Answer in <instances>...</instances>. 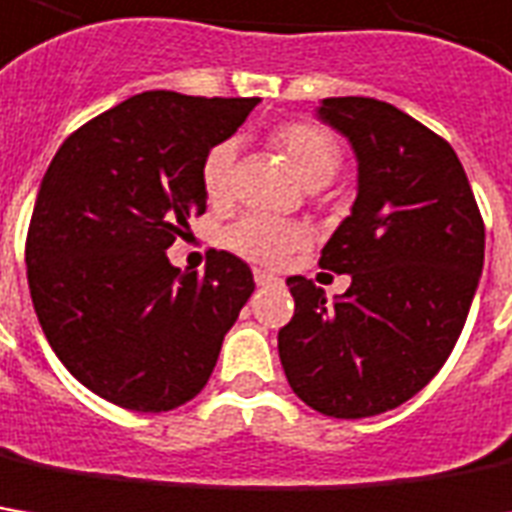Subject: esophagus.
<instances>
[{
	"instance_id": "34e87169",
	"label": "esophagus",
	"mask_w": 512,
	"mask_h": 512,
	"mask_svg": "<svg viewBox=\"0 0 512 512\" xmlns=\"http://www.w3.org/2000/svg\"><path fill=\"white\" fill-rule=\"evenodd\" d=\"M253 279H256L259 287H264V284H276V281H279L273 273H267V270H253Z\"/></svg>"
}]
</instances>
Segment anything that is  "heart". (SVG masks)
<instances>
[{"label": "heart", "instance_id": "obj_1", "mask_svg": "<svg viewBox=\"0 0 512 512\" xmlns=\"http://www.w3.org/2000/svg\"><path fill=\"white\" fill-rule=\"evenodd\" d=\"M273 149H279L290 166L296 168L298 177L304 183L324 191V185L332 183V177L341 168L344 149L338 143V137L329 132L327 126L312 123V120H287L279 123L270 132ZM202 191L211 202H228L233 197V185H236V143L222 140L208 149L202 157ZM310 239V231L301 222L290 219H273V216L248 214L236 219L231 228L225 231V245L245 256L248 262L267 264L276 267L290 253L304 248Z\"/></svg>", "mask_w": 512, "mask_h": 512}]
</instances>
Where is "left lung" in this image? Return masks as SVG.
Listing matches in <instances>:
<instances>
[{"label": "left lung", "mask_w": 512, "mask_h": 512, "mask_svg": "<svg viewBox=\"0 0 512 512\" xmlns=\"http://www.w3.org/2000/svg\"><path fill=\"white\" fill-rule=\"evenodd\" d=\"M318 115L358 154V200L318 264L349 273L335 304L304 276L279 329L290 389L360 420L411 400L454 349L485 262V222L451 143L375 98H327Z\"/></svg>", "instance_id": "obj_1"}]
</instances>
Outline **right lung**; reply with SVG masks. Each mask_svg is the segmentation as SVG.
I'll return each mask as SVG.
<instances>
[{"label": "right lung", "mask_w": 512, "mask_h": 512, "mask_svg": "<svg viewBox=\"0 0 512 512\" xmlns=\"http://www.w3.org/2000/svg\"><path fill=\"white\" fill-rule=\"evenodd\" d=\"M256 104L132 95L75 129L41 180L24 242L33 310L67 372L115 406L157 414L197 397L256 287L228 250L205 273L166 256L205 214L202 157Z\"/></svg>", "instance_id": "obj_1"}]
</instances>
